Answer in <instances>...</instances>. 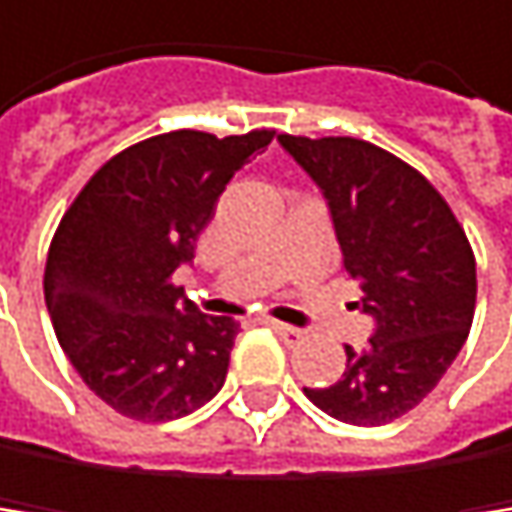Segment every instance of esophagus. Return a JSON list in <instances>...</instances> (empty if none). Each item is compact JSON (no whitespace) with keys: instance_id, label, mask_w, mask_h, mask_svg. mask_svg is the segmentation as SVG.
Returning a JSON list of instances; mask_svg holds the SVG:
<instances>
[{"instance_id":"1","label":"esophagus","mask_w":512,"mask_h":512,"mask_svg":"<svg viewBox=\"0 0 512 512\" xmlns=\"http://www.w3.org/2000/svg\"><path fill=\"white\" fill-rule=\"evenodd\" d=\"M273 325V331L279 334V338L285 341V344H298V341H304L307 338V331L304 328H294V325H285V322H270Z\"/></svg>"}]
</instances>
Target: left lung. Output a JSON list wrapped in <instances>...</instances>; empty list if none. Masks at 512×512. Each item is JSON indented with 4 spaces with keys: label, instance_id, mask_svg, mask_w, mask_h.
<instances>
[{
    "label": "left lung",
    "instance_id": "left-lung-1",
    "mask_svg": "<svg viewBox=\"0 0 512 512\" xmlns=\"http://www.w3.org/2000/svg\"><path fill=\"white\" fill-rule=\"evenodd\" d=\"M279 144L322 190L344 267L375 319L368 347H347L344 378L304 393L344 424H390L439 384L467 341L473 248L436 187L393 153L356 137L279 134Z\"/></svg>",
    "mask_w": 512,
    "mask_h": 512
}]
</instances>
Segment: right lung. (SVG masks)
<instances>
[{"mask_svg":"<svg viewBox=\"0 0 512 512\" xmlns=\"http://www.w3.org/2000/svg\"><path fill=\"white\" fill-rule=\"evenodd\" d=\"M273 131L214 137L168 131L141 141L82 187L45 261V304L67 359L119 415L156 424L218 396L239 322L205 316L174 270L233 174Z\"/></svg>","mask_w":512,"mask_h":512,"instance_id":"1","label":"right lung"}]
</instances>
